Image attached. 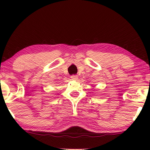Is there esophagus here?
<instances>
[{"mask_svg": "<svg viewBox=\"0 0 150 150\" xmlns=\"http://www.w3.org/2000/svg\"><path fill=\"white\" fill-rule=\"evenodd\" d=\"M71 79H73V80H77L78 79V77H77V75H73L71 76Z\"/></svg>", "mask_w": 150, "mask_h": 150, "instance_id": "obj_1", "label": "esophagus"}]
</instances>
